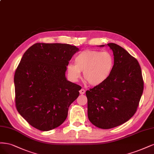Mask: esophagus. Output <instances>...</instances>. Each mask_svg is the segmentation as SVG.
I'll return each instance as SVG.
<instances>
[{
    "instance_id": "obj_1",
    "label": "esophagus",
    "mask_w": 154,
    "mask_h": 154,
    "mask_svg": "<svg viewBox=\"0 0 154 154\" xmlns=\"http://www.w3.org/2000/svg\"><path fill=\"white\" fill-rule=\"evenodd\" d=\"M85 90H84V89H81V90L79 91V92H80V94H81V95H83V94L85 93Z\"/></svg>"
}]
</instances>
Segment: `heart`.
<instances>
[{
	"label": "heart",
	"mask_w": 154,
	"mask_h": 154,
	"mask_svg": "<svg viewBox=\"0 0 154 154\" xmlns=\"http://www.w3.org/2000/svg\"><path fill=\"white\" fill-rule=\"evenodd\" d=\"M75 64L67 66L69 77L75 82L83 72V78L91 86H98L105 82L112 70L114 59L108 52L86 50L79 53L75 59Z\"/></svg>",
	"instance_id": "heart-1"
}]
</instances>
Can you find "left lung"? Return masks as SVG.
Wrapping results in <instances>:
<instances>
[{
  "label": "left lung",
  "instance_id": "1",
  "mask_svg": "<svg viewBox=\"0 0 154 154\" xmlns=\"http://www.w3.org/2000/svg\"><path fill=\"white\" fill-rule=\"evenodd\" d=\"M107 45L113 52L112 70L105 82L86 92L89 120L103 129L120 125L133 116L144 88L137 59L118 45Z\"/></svg>",
  "mask_w": 154,
  "mask_h": 154
}]
</instances>
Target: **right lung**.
Masks as SVG:
<instances>
[{"instance_id":"obj_1","label":"right lung","mask_w":154,"mask_h":154,"mask_svg":"<svg viewBox=\"0 0 154 154\" xmlns=\"http://www.w3.org/2000/svg\"><path fill=\"white\" fill-rule=\"evenodd\" d=\"M75 46L37 43L24 53L14 73L15 105L31 126L54 129L66 120L68 107L81 87L66 80V66Z\"/></svg>"}]
</instances>
